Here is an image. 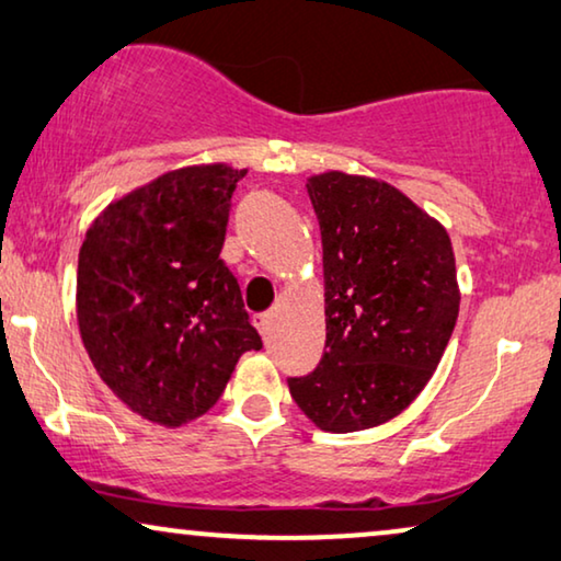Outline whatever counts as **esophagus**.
<instances>
[{"mask_svg": "<svg viewBox=\"0 0 561 561\" xmlns=\"http://www.w3.org/2000/svg\"><path fill=\"white\" fill-rule=\"evenodd\" d=\"M254 325L259 333H262V337H266L272 333V312H259L254 314Z\"/></svg>", "mask_w": 561, "mask_h": 561, "instance_id": "obj_1", "label": "esophagus"}]
</instances>
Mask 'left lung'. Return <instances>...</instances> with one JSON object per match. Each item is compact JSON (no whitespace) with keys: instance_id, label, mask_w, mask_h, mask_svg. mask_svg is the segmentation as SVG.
<instances>
[{"instance_id":"8db88e82","label":"left lung","mask_w":561,"mask_h":561,"mask_svg":"<svg viewBox=\"0 0 561 561\" xmlns=\"http://www.w3.org/2000/svg\"><path fill=\"white\" fill-rule=\"evenodd\" d=\"M322 236L325 356L289 393L314 427L393 420L439 366L460 312L445 226L399 187L328 170L307 178Z\"/></svg>"}]
</instances>
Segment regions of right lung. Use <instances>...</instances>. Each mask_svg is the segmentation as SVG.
Instances as JSON below:
<instances>
[{
  "label": "right lung",
  "mask_w": 561,
  "mask_h": 561,
  "mask_svg": "<svg viewBox=\"0 0 561 561\" xmlns=\"http://www.w3.org/2000/svg\"><path fill=\"white\" fill-rule=\"evenodd\" d=\"M243 175L226 162L162 172L108 203L78 254L76 314L93 368L160 427L203 416L243 353L262 348L220 259Z\"/></svg>",
  "instance_id": "1"
}]
</instances>
